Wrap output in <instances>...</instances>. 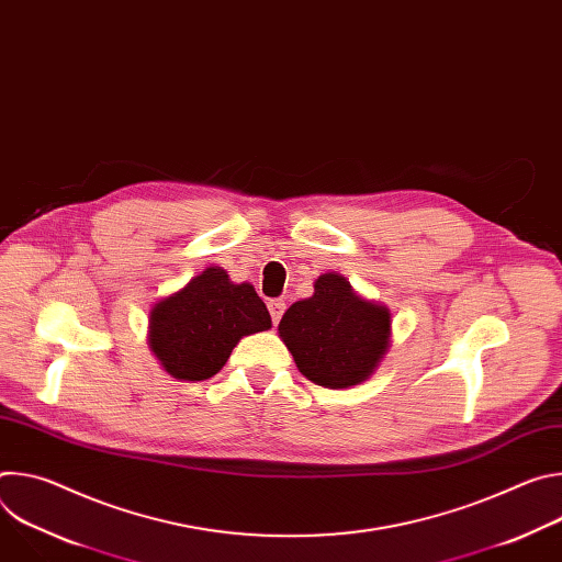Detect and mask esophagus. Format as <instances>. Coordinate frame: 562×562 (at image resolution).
<instances>
[{
	"label": "esophagus",
	"instance_id": "1",
	"mask_svg": "<svg viewBox=\"0 0 562 562\" xmlns=\"http://www.w3.org/2000/svg\"><path fill=\"white\" fill-rule=\"evenodd\" d=\"M284 308H286L284 300H280V297H276V300H269V313H271L273 325H278V323H280V317H282V313H284Z\"/></svg>",
	"mask_w": 562,
	"mask_h": 562
}]
</instances>
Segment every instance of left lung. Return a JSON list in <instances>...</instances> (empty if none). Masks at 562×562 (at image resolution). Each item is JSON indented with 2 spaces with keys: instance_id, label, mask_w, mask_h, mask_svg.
Wrapping results in <instances>:
<instances>
[{
  "instance_id": "obj_1",
  "label": "left lung",
  "mask_w": 562,
  "mask_h": 562,
  "mask_svg": "<svg viewBox=\"0 0 562 562\" xmlns=\"http://www.w3.org/2000/svg\"><path fill=\"white\" fill-rule=\"evenodd\" d=\"M278 334L300 373L327 389L364 382L391 340V313L360 297L340 273H323L313 295L293 302Z\"/></svg>"
}]
</instances>
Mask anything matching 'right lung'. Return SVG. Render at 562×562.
<instances>
[{
	"label": "right lung",
	"instance_id": "obj_1",
	"mask_svg": "<svg viewBox=\"0 0 562 562\" xmlns=\"http://www.w3.org/2000/svg\"><path fill=\"white\" fill-rule=\"evenodd\" d=\"M267 329L271 315L254 284L209 267L150 308L148 347L167 373L195 382L215 375L245 336Z\"/></svg>",
	"mask_w": 562,
	"mask_h": 562
}]
</instances>
